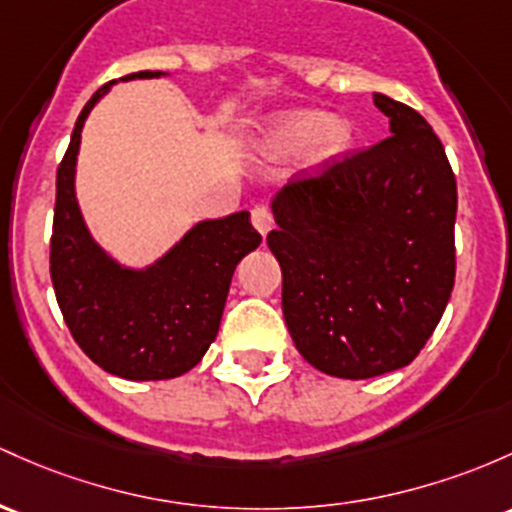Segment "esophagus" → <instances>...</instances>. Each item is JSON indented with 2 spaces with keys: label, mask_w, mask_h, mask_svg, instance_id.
Listing matches in <instances>:
<instances>
[{
  "label": "esophagus",
  "mask_w": 512,
  "mask_h": 512,
  "mask_svg": "<svg viewBox=\"0 0 512 512\" xmlns=\"http://www.w3.org/2000/svg\"><path fill=\"white\" fill-rule=\"evenodd\" d=\"M252 223H255V228L260 230L262 235H267V233H269V228L274 226L272 209H269L267 204H257L255 209H252Z\"/></svg>",
  "instance_id": "1"
}]
</instances>
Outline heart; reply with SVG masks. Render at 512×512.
Listing matches in <instances>:
<instances>
[{
  "mask_svg": "<svg viewBox=\"0 0 512 512\" xmlns=\"http://www.w3.org/2000/svg\"><path fill=\"white\" fill-rule=\"evenodd\" d=\"M318 136H323V145L328 150H340L350 138V131L340 121L328 123L323 114H301L284 123L277 140L284 148H303Z\"/></svg>",
  "mask_w": 512,
  "mask_h": 512,
  "instance_id": "obj_1",
  "label": "heart"
}]
</instances>
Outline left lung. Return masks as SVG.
<instances>
[{
  "mask_svg": "<svg viewBox=\"0 0 512 512\" xmlns=\"http://www.w3.org/2000/svg\"><path fill=\"white\" fill-rule=\"evenodd\" d=\"M391 136L294 177L267 245L282 311L308 364L372 379L411 364L452 296L457 179L430 123L384 94Z\"/></svg>",
  "mask_w": 512,
  "mask_h": 512,
  "instance_id": "obj_1",
  "label": "left lung"
}]
</instances>
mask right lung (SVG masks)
<instances>
[{
    "label": "right lung",
    "mask_w": 512,
    "mask_h": 512,
    "mask_svg": "<svg viewBox=\"0 0 512 512\" xmlns=\"http://www.w3.org/2000/svg\"><path fill=\"white\" fill-rule=\"evenodd\" d=\"M157 75L143 70L123 80ZM111 84L84 104L58 167L50 279L72 338L94 364L131 381L174 379L196 367L216 340L235 265L262 235L240 211L194 226L143 272L106 257L77 209L75 162L84 119Z\"/></svg>",
    "instance_id": "add662e5"
}]
</instances>
